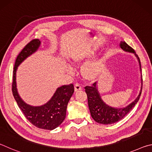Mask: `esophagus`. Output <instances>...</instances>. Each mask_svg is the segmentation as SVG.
Wrapping results in <instances>:
<instances>
[{
  "instance_id": "obj_1",
  "label": "esophagus",
  "mask_w": 152,
  "mask_h": 152,
  "mask_svg": "<svg viewBox=\"0 0 152 152\" xmlns=\"http://www.w3.org/2000/svg\"><path fill=\"white\" fill-rule=\"evenodd\" d=\"M82 87L79 85L78 84H76L74 85V91L75 92H78L79 91H81Z\"/></svg>"
}]
</instances>
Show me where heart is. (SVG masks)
<instances>
[{
  "mask_svg": "<svg viewBox=\"0 0 152 152\" xmlns=\"http://www.w3.org/2000/svg\"><path fill=\"white\" fill-rule=\"evenodd\" d=\"M94 49H88L74 55L72 57V63L75 66H80L89 58L94 56ZM102 70V61L100 58L95 59L84 64L81 70V74L83 78L88 81H94L101 75ZM67 71L70 74L72 73V68L67 67Z\"/></svg>",
  "mask_w": 152,
  "mask_h": 152,
  "instance_id": "heart-1",
  "label": "heart"
}]
</instances>
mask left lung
Wrapping results in <instances>:
<instances>
[{"label":"left lung","mask_w":152,"mask_h":152,"mask_svg":"<svg viewBox=\"0 0 152 152\" xmlns=\"http://www.w3.org/2000/svg\"><path fill=\"white\" fill-rule=\"evenodd\" d=\"M120 47L126 52L134 53L136 58H137L139 64H140V71H141L140 58L136 54L135 50L125 42H121ZM141 86L138 96L132 103L123 108L112 107L105 103L100 95L96 82H94L91 86H86L85 87V92L88 96V108L92 119L96 122L101 124L109 125L118 122L123 118H124L132 110L140 99L141 90H142V76H141Z\"/></svg>","instance_id":"1"}]
</instances>
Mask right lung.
<instances>
[{"label":"right lung","instance_id":"1","mask_svg":"<svg viewBox=\"0 0 152 152\" xmlns=\"http://www.w3.org/2000/svg\"><path fill=\"white\" fill-rule=\"evenodd\" d=\"M40 45L41 42L39 39L31 41L18 55L14 66L12 91L18 106L31 123L39 129L53 130L60 126L65 119L67 106L74 91L73 84L59 87L50 101L44 104L36 107L28 104L23 101L17 88L16 73L18 66L25 59L34 53Z\"/></svg>","mask_w":152,"mask_h":152}]
</instances>
